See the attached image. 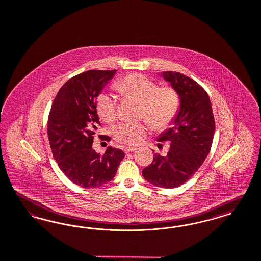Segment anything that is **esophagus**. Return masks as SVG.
Here are the masks:
<instances>
[{
    "label": "esophagus",
    "mask_w": 261,
    "mask_h": 261,
    "mask_svg": "<svg viewBox=\"0 0 261 261\" xmlns=\"http://www.w3.org/2000/svg\"><path fill=\"white\" fill-rule=\"evenodd\" d=\"M135 150H137L136 147H124L123 148V151L125 153L134 152Z\"/></svg>",
    "instance_id": "34e87169"
}]
</instances>
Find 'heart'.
I'll return each instance as SVG.
<instances>
[{"mask_svg":"<svg viewBox=\"0 0 261 261\" xmlns=\"http://www.w3.org/2000/svg\"><path fill=\"white\" fill-rule=\"evenodd\" d=\"M116 90L124 97L140 103V117L144 118L153 129L162 131L169 128L177 116L179 98L171 87H158L150 78L139 73L128 74L115 84ZM96 112L106 123H113L117 118V101L106 92L99 93ZM144 122H122L113 132L119 144L134 146L140 144L147 134Z\"/></svg>","mask_w":261,"mask_h":261,"instance_id":"heart-1","label":"heart"}]
</instances>
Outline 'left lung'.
Wrapping results in <instances>:
<instances>
[{"mask_svg":"<svg viewBox=\"0 0 261 261\" xmlns=\"http://www.w3.org/2000/svg\"><path fill=\"white\" fill-rule=\"evenodd\" d=\"M162 76L179 95V113L174 126L158 138V142L171 143L167 155L154 153L143 175L154 186L170 189L187 182L204 162L213 142L215 119L209 96L198 83L179 72L164 71Z\"/></svg>","mask_w":261,"mask_h":261,"instance_id":"obj_1","label":"left lung"}]
</instances>
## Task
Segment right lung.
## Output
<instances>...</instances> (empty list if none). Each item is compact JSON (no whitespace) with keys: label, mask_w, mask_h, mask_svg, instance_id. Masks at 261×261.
<instances>
[{"label":"right lung","mask_w":261,"mask_h":261,"mask_svg":"<svg viewBox=\"0 0 261 261\" xmlns=\"http://www.w3.org/2000/svg\"><path fill=\"white\" fill-rule=\"evenodd\" d=\"M117 70H89L70 78L58 91L48 117V139L60 169L76 185L95 188L113 179L124 158L109 146L103 155L92 148L99 126L96 99ZM98 137H101L99 135ZM109 142V136H103Z\"/></svg>","instance_id":"right-lung-1"}]
</instances>
